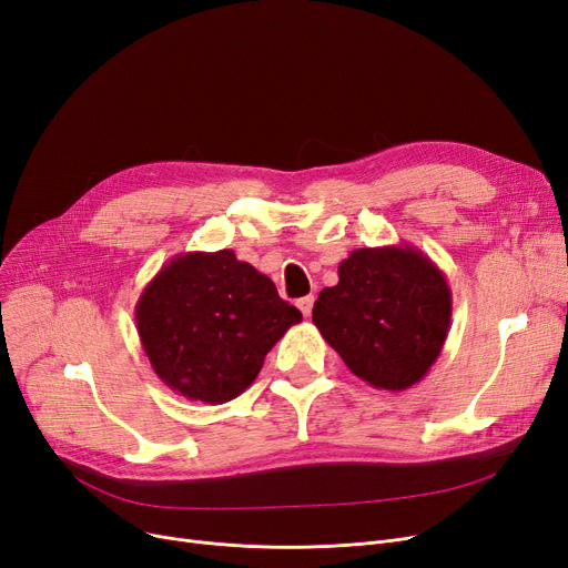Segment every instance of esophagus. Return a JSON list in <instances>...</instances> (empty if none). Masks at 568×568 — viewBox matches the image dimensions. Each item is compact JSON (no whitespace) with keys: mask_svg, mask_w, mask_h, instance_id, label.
Wrapping results in <instances>:
<instances>
[{"mask_svg":"<svg viewBox=\"0 0 568 568\" xmlns=\"http://www.w3.org/2000/svg\"><path fill=\"white\" fill-rule=\"evenodd\" d=\"M313 302H315V300H313V297H311V294H308V297H302V300H300V302H297V306H300V311H302V313H304V315H306V317H308V315H311V311H313Z\"/></svg>","mask_w":568,"mask_h":568,"instance_id":"1","label":"esophagus"}]
</instances>
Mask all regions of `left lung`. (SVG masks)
Here are the masks:
<instances>
[{"instance_id": "left-lung-1", "label": "left lung", "mask_w": 568, "mask_h": 568, "mask_svg": "<svg viewBox=\"0 0 568 568\" xmlns=\"http://www.w3.org/2000/svg\"><path fill=\"white\" fill-rule=\"evenodd\" d=\"M453 294L443 271L410 243L357 248L338 283L317 294L313 325L351 372L376 389L420 383L443 351Z\"/></svg>"}]
</instances>
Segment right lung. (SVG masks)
Listing matches in <instances>:
<instances>
[{
    "instance_id": "obj_1",
    "label": "right lung",
    "mask_w": 568,
    "mask_h": 568,
    "mask_svg": "<svg viewBox=\"0 0 568 568\" xmlns=\"http://www.w3.org/2000/svg\"><path fill=\"white\" fill-rule=\"evenodd\" d=\"M134 317L164 385L192 402L225 404L253 385L266 353L302 313L225 248L166 262L143 287Z\"/></svg>"
}]
</instances>
